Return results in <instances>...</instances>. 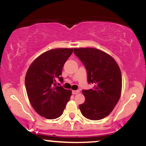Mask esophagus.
Listing matches in <instances>:
<instances>
[{"label": "esophagus", "mask_w": 146, "mask_h": 146, "mask_svg": "<svg viewBox=\"0 0 146 146\" xmlns=\"http://www.w3.org/2000/svg\"><path fill=\"white\" fill-rule=\"evenodd\" d=\"M78 93H79V90H73V91H72V94H73V95L77 94H78Z\"/></svg>", "instance_id": "esophagus-1"}]
</instances>
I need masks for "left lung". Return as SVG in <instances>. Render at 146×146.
<instances>
[{"label":"left lung","mask_w":146,"mask_h":146,"mask_svg":"<svg viewBox=\"0 0 146 146\" xmlns=\"http://www.w3.org/2000/svg\"><path fill=\"white\" fill-rule=\"evenodd\" d=\"M87 70L88 82L92 89L82 90L86 100L79 105L83 116L93 121L109 115L121 97L122 76L120 68L111 56L94 48L73 50Z\"/></svg>","instance_id":"obj_1"}]
</instances>
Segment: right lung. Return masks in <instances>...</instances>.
I'll list each match as a JSON object with an SVG mask.
<instances>
[{
    "label": "right lung",
    "instance_id": "right-lung-1",
    "mask_svg": "<svg viewBox=\"0 0 146 146\" xmlns=\"http://www.w3.org/2000/svg\"><path fill=\"white\" fill-rule=\"evenodd\" d=\"M73 48H56L40 55L30 64L25 79L29 102L37 113L48 119L60 117L69 102L71 91L57 86L63 82L62 70Z\"/></svg>",
    "mask_w": 146,
    "mask_h": 146
}]
</instances>
